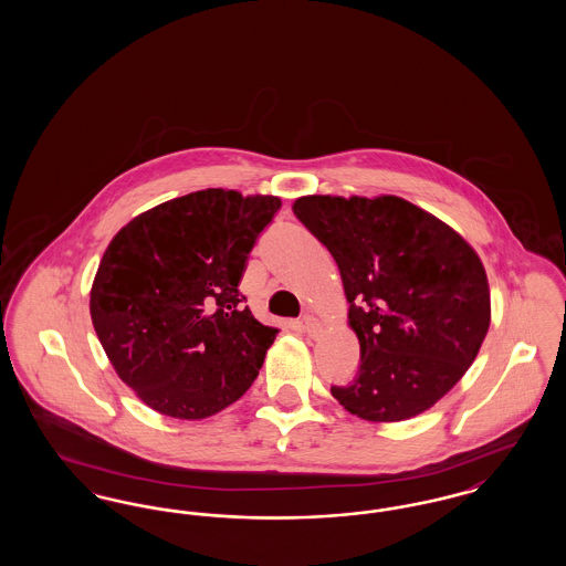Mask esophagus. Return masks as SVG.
Returning a JSON list of instances; mask_svg holds the SVG:
<instances>
[{
	"instance_id": "esophagus-1",
	"label": "esophagus",
	"mask_w": 566,
	"mask_h": 566,
	"mask_svg": "<svg viewBox=\"0 0 566 566\" xmlns=\"http://www.w3.org/2000/svg\"><path fill=\"white\" fill-rule=\"evenodd\" d=\"M301 326H303V331H305L310 337H318V335L323 333V323H321L318 318H314V316H303Z\"/></svg>"
}]
</instances>
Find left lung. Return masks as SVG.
I'll list each match as a JSON object with an SVG mask.
<instances>
[{"mask_svg":"<svg viewBox=\"0 0 566 566\" xmlns=\"http://www.w3.org/2000/svg\"><path fill=\"white\" fill-rule=\"evenodd\" d=\"M293 212L333 254L360 344L356 376L331 395L369 422L427 411L467 374L490 326L478 252L395 195H307Z\"/></svg>","mask_w":566,"mask_h":566,"instance_id":"obj_1","label":"left lung"}]
</instances>
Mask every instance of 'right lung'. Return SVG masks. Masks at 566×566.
Segmentation results:
<instances>
[{
	"instance_id": "1",
	"label": "right lung",
	"mask_w": 566,
	"mask_h": 566,
	"mask_svg": "<svg viewBox=\"0 0 566 566\" xmlns=\"http://www.w3.org/2000/svg\"><path fill=\"white\" fill-rule=\"evenodd\" d=\"M282 201L206 189L135 216L109 242L91 321L118 377L163 416L201 420L235 403L277 328L240 293L245 261Z\"/></svg>"
}]
</instances>
